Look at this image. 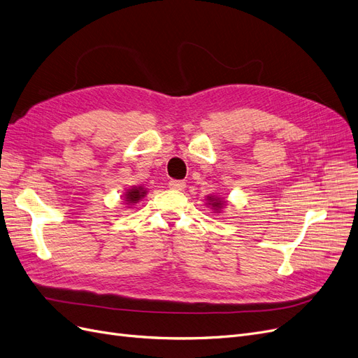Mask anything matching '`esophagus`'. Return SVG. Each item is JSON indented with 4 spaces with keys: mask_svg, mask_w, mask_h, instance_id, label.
<instances>
[{
    "mask_svg": "<svg viewBox=\"0 0 358 358\" xmlns=\"http://www.w3.org/2000/svg\"><path fill=\"white\" fill-rule=\"evenodd\" d=\"M168 186H169V189H172V190L181 192V190L186 189V182L181 181V180H171Z\"/></svg>",
    "mask_w": 358,
    "mask_h": 358,
    "instance_id": "34e87169",
    "label": "esophagus"
}]
</instances>
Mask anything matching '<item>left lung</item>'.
<instances>
[{
    "instance_id": "8db88e82",
    "label": "left lung",
    "mask_w": 358,
    "mask_h": 358,
    "mask_svg": "<svg viewBox=\"0 0 358 358\" xmlns=\"http://www.w3.org/2000/svg\"><path fill=\"white\" fill-rule=\"evenodd\" d=\"M208 201H210V205L214 208V211H220L222 206H223V201L220 198H214V196H208Z\"/></svg>"
}]
</instances>
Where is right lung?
Instances as JSON below:
<instances>
[{"instance_id":"right-lung-1","label":"right lung","mask_w":358,"mask_h":358,"mask_svg":"<svg viewBox=\"0 0 358 358\" xmlns=\"http://www.w3.org/2000/svg\"><path fill=\"white\" fill-rule=\"evenodd\" d=\"M145 193L147 192L143 187H132V189H129L128 192H126L124 199H126V202H128V203H136L141 198H144Z\"/></svg>"}]
</instances>
